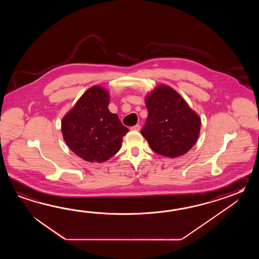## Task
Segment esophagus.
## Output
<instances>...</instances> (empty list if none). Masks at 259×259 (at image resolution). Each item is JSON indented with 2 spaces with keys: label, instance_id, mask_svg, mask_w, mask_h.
I'll list each match as a JSON object with an SVG mask.
<instances>
[{
  "label": "esophagus",
  "instance_id": "obj_1",
  "mask_svg": "<svg viewBox=\"0 0 259 259\" xmlns=\"http://www.w3.org/2000/svg\"><path fill=\"white\" fill-rule=\"evenodd\" d=\"M131 130L132 131H136V132H138V131H140L141 130V126L140 125H135V126H133V127H131Z\"/></svg>",
  "mask_w": 259,
  "mask_h": 259
}]
</instances>
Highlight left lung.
<instances>
[{"label":"left lung","instance_id":"8db88e82","mask_svg":"<svg viewBox=\"0 0 259 259\" xmlns=\"http://www.w3.org/2000/svg\"><path fill=\"white\" fill-rule=\"evenodd\" d=\"M145 105L148 116L141 133L154 152L174 158L193 148L201 118L174 89L158 85L145 97Z\"/></svg>","mask_w":259,"mask_h":259}]
</instances>
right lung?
Listing matches in <instances>:
<instances>
[{
	"label": "right lung",
	"mask_w": 259,
	"mask_h": 259,
	"mask_svg": "<svg viewBox=\"0 0 259 259\" xmlns=\"http://www.w3.org/2000/svg\"><path fill=\"white\" fill-rule=\"evenodd\" d=\"M109 94L95 85L87 90L62 119L61 130L67 146L78 157L102 163L120 150L128 128L108 109Z\"/></svg>",
	"instance_id": "right-lung-1"
}]
</instances>
